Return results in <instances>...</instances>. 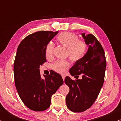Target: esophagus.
I'll use <instances>...</instances> for the list:
<instances>
[{"label":"esophagus","mask_w":121,"mask_h":121,"mask_svg":"<svg viewBox=\"0 0 121 121\" xmlns=\"http://www.w3.org/2000/svg\"><path fill=\"white\" fill-rule=\"evenodd\" d=\"M62 79H63V80H65V76H64V75H62Z\"/></svg>","instance_id":"esophagus-1"}]
</instances>
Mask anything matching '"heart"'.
Masks as SVG:
<instances>
[{
	"instance_id": "1",
	"label": "heart",
	"mask_w": 121,
	"mask_h": 121,
	"mask_svg": "<svg viewBox=\"0 0 121 121\" xmlns=\"http://www.w3.org/2000/svg\"><path fill=\"white\" fill-rule=\"evenodd\" d=\"M57 40L60 44L66 48V56L73 62H77L84 57L87 50V44L84 41L79 40L77 35L71 32H64L60 33L57 37ZM55 45L49 42L45 48V57L47 59H52L53 56ZM70 66L68 61H57L52 65L54 71L64 74L66 69Z\"/></svg>"
}]
</instances>
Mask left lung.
Masks as SVG:
<instances>
[{
    "label": "left lung",
    "instance_id": "obj_1",
    "mask_svg": "<svg viewBox=\"0 0 121 121\" xmlns=\"http://www.w3.org/2000/svg\"><path fill=\"white\" fill-rule=\"evenodd\" d=\"M88 50L84 57L69 70L70 74L77 80L68 76L65 83L69 87L66 96V104L70 110L76 113L85 111L95 102L104 82L106 67L105 52L96 37L91 34H82ZM81 74L82 78L78 79Z\"/></svg>",
    "mask_w": 121,
    "mask_h": 121
}]
</instances>
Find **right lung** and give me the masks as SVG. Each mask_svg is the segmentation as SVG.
<instances>
[{
    "label": "right lung",
    "instance_id": "1",
    "mask_svg": "<svg viewBox=\"0 0 121 121\" xmlns=\"http://www.w3.org/2000/svg\"><path fill=\"white\" fill-rule=\"evenodd\" d=\"M58 31L41 30L28 35L18 46L13 73L16 88L29 109L42 112L48 109L51 97L64 83L61 76L52 71L41 79L40 65L47 61L45 48Z\"/></svg>",
    "mask_w": 121,
    "mask_h": 121
}]
</instances>
